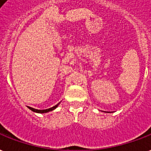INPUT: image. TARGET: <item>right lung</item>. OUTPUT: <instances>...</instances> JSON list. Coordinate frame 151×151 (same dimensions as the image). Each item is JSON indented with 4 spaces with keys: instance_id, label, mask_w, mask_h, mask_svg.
I'll use <instances>...</instances> for the list:
<instances>
[{
    "instance_id": "1",
    "label": "right lung",
    "mask_w": 151,
    "mask_h": 151,
    "mask_svg": "<svg viewBox=\"0 0 151 151\" xmlns=\"http://www.w3.org/2000/svg\"><path fill=\"white\" fill-rule=\"evenodd\" d=\"M60 102L58 104H57L56 106H53V107H51L50 109H43V110H41V109H34V108H31V107H29L28 106V108L30 109L31 111H33V112H35V113H48V112H50V111H52L54 110L55 109L57 108V106H59Z\"/></svg>"
}]
</instances>
